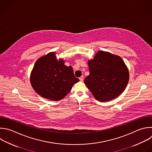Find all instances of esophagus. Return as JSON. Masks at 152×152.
Here are the masks:
<instances>
[{"label": "esophagus", "mask_w": 152, "mask_h": 152, "mask_svg": "<svg viewBox=\"0 0 152 152\" xmlns=\"http://www.w3.org/2000/svg\"><path fill=\"white\" fill-rule=\"evenodd\" d=\"M83 79H84V77H83V76H80V77H79V80H80V81H81V82H83Z\"/></svg>", "instance_id": "esophagus-1"}]
</instances>
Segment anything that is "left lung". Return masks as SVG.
Listing matches in <instances>:
<instances>
[{
	"instance_id": "8db88e82",
	"label": "left lung",
	"mask_w": 152,
	"mask_h": 152,
	"mask_svg": "<svg viewBox=\"0 0 152 152\" xmlns=\"http://www.w3.org/2000/svg\"><path fill=\"white\" fill-rule=\"evenodd\" d=\"M88 64L89 75L84 83L99 102L113 99L126 88L129 73L121 57L99 50L93 59L88 60Z\"/></svg>"
}]
</instances>
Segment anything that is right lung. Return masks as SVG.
<instances>
[{"mask_svg":"<svg viewBox=\"0 0 152 152\" xmlns=\"http://www.w3.org/2000/svg\"><path fill=\"white\" fill-rule=\"evenodd\" d=\"M30 81L39 95L58 101L64 98L79 80L75 76L72 66H66L63 58L57 60L56 53L50 52L36 61Z\"/></svg>","mask_w":152,"mask_h":152,"instance_id":"obj_1","label":"right lung"}]
</instances>
